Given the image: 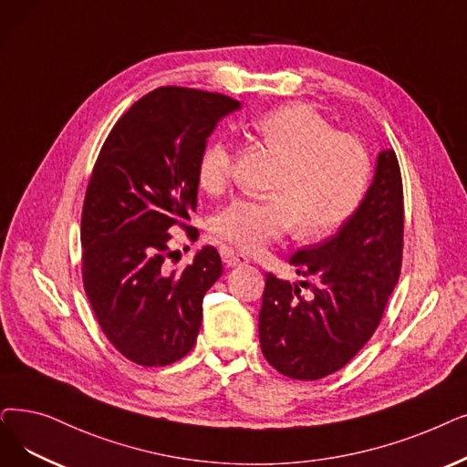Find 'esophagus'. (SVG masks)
<instances>
[{
  "label": "esophagus",
  "mask_w": 467,
  "mask_h": 467,
  "mask_svg": "<svg viewBox=\"0 0 467 467\" xmlns=\"http://www.w3.org/2000/svg\"><path fill=\"white\" fill-rule=\"evenodd\" d=\"M223 261H225L227 267H238V265H244L250 259L244 254H234L233 250H225L223 252Z\"/></svg>",
  "instance_id": "obj_1"
}]
</instances>
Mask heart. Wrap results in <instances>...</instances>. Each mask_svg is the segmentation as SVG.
I'll use <instances>...</instances> for the list:
<instances>
[{"label":"heart","mask_w":467,"mask_h":467,"mask_svg":"<svg viewBox=\"0 0 467 467\" xmlns=\"http://www.w3.org/2000/svg\"><path fill=\"white\" fill-rule=\"evenodd\" d=\"M252 131L282 166L269 189L271 198H236L212 221L221 242L257 252L296 227L301 238L336 231L367 192L372 160L360 140L336 131L330 121L306 103H290L257 116ZM233 149L213 140L200 154L198 183L210 194L227 189Z\"/></svg>","instance_id":"obj_1"}]
</instances>
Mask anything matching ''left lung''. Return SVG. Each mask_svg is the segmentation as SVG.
<instances>
[{
	"label": "left lung",
	"instance_id": "1",
	"mask_svg": "<svg viewBox=\"0 0 467 467\" xmlns=\"http://www.w3.org/2000/svg\"><path fill=\"white\" fill-rule=\"evenodd\" d=\"M404 202L395 150L378 156L374 183L339 233L288 263L317 282L290 284L267 273L259 311L261 351L292 379L337 372L364 348L383 317L402 263ZM311 287L312 296H300Z\"/></svg>",
	"mask_w": 467,
	"mask_h": 467
}]
</instances>
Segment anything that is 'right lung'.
I'll return each mask as SVG.
<instances>
[{
  "instance_id": "1",
  "label": "right lung",
  "mask_w": 467,
  "mask_h": 467,
  "mask_svg": "<svg viewBox=\"0 0 467 467\" xmlns=\"http://www.w3.org/2000/svg\"><path fill=\"white\" fill-rule=\"evenodd\" d=\"M238 109L221 93L158 88L116 121L97 156L82 210L84 288L107 339L140 367H168L196 343L221 257L204 246L170 271V231L196 240L198 160L217 121Z\"/></svg>"
}]
</instances>
